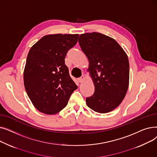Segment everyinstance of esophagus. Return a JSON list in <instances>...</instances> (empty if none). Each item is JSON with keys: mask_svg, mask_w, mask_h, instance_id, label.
Masks as SVG:
<instances>
[{"mask_svg": "<svg viewBox=\"0 0 157 157\" xmlns=\"http://www.w3.org/2000/svg\"><path fill=\"white\" fill-rule=\"evenodd\" d=\"M85 76L82 75V76H81L79 79H78V81L79 82V83H82V82H83V81L85 80Z\"/></svg>", "mask_w": 157, "mask_h": 157, "instance_id": "34e87169", "label": "esophagus"}]
</instances>
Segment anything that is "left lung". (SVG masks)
Returning a JSON list of instances; mask_svg holds the SVG:
<instances>
[{
    "mask_svg": "<svg viewBox=\"0 0 157 157\" xmlns=\"http://www.w3.org/2000/svg\"><path fill=\"white\" fill-rule=\"evenodd\" d=\"M78 42L89 60L90 76L95 86L86 98L90 109L109 113L121 104L129 83V62L123 48L114 39L98 32L81 34Z\"/></svg>",
    "mask_w": 157,
    "mask_h": 157,
    "instance_id": "8db88e82",
    "label": "left lung"
}]
</instances>
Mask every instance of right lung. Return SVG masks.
Masks as SVG:
<instances>
[{"label":"right lung","instance_id":"add662e5","mask_svg":"<svg viewBox=\"0 0 157 157\" xmlns=\"http://www.w3.org/2000/svg\"><path fill=\"white\" fill-rule=\"evenodd\" d=\"M79 34H52L41 38L28 53L24 85L35 108L54 114L67 105L78 86L71 79L65 57L78 42Z\"/></svg>","mask_w":157,"mask_h":157}]
</instances>
